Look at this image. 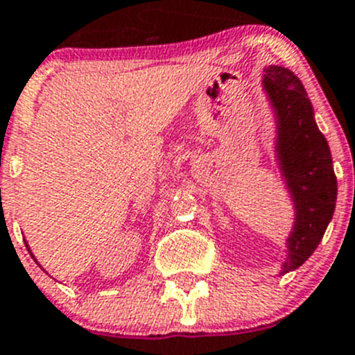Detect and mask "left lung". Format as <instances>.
I'll return each mask as SVG.
<instances>
[{
  "instance_id": "8db88e82",
  "label": "left lung",
  "mask_w": 355,
  "mask_h": 355,
  "mask_svg": "<svg viewBox=\"0 0 355 355\" xmlns=\"http://www.w3.org/2000/svg\"><path fill=\"white\" fill-rule=\"evenodd\" d=\"M264 71V89L277 114L279 164L297 212L288 237V273L306 263L322 241L334 214L338 182L331 150L316 126L302 82L286 67L270 66Z\"/></svg>"
}]
</instances>
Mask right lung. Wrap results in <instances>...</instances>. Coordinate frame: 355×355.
Returning a JSON list of instances; mask_svg holds the SVG:
<instances>
[{
	"label": "right lung",
	"instance_id": "add662e5",
	"mask_svg": "<svg viewBox=\"0 0 355 355\" xmlns=\"http://www.w3.org/2000/svg\"><path fill=\"white\" fill-rule=\"evenodd\" d=\"M32 257H33V255H32Z\"/></svg>",
	"mask_w": 355,
	"mask_h": 355
}]
</instances>
